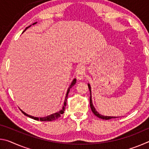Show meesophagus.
<instances>
[{
	"mask_svg": "<svg viewBox=\"0 0 149 149\" xmlns=\"http://www.w3.org/2000/svg\"><path fill=\"white\" fill-rule=\"evenodd\" d=\"M75 73H76V77L77 78V79L81 80L84 79L85 68L84 66H82V65H79V66L77 68Z\"/></svg>",
	"mask_w": 149,
	"mask_h": 149,
	"instance_id": "esophagus-1",
	"label": "esophagus"
}]
</instances>
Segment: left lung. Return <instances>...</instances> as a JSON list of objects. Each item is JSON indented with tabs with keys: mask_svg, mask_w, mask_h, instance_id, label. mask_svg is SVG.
<instances>
[{
	"mask_svg": "<svg viewBox=\"0 0 149 149\" xmlns=\"http://www.w3.org/2000/svg\"><path fill=\"white\" fill-rule=\"evenodd\" d=\"M88 87H89V89L90 91V107H91V109L92 112H93V114H94L95 116H97L98 118H101V119L103 120H110V119H112V118H115L116 117H113V116H102L101 114H100L99 112H97V110H95V108L94 107V106L93 104V102H92V98H91V86L90 85L88 84Z\"/></svg>",
	"mask_w": 149,
	"mask_h": 149,
	"instance_id": "1",
	"label": "left lung"
}]
</instances>
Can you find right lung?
<instances>
[{
  "mask_svg": "<svg viewBox=\"0 0 149 149\" xmlns=\"http://www.w3.org/2000/svg\"><path fill=\"white\" fill-rule=\"evenodd\" d=\"M37 24V22H35V23H33V25H34V24ZM31 25H30L29 26L27 27L26 28V29H25L24 31V32L25 31H26V30L27 28H29V27H31ZM75 83H76V79H73V81H72L71 85H70V87H68V89L66 95H65V100H64V106H63L62 109L61 110H60L59 112H56V113H54V114H51V115H49V116H47L43 117V118H37V117L32 116H30V115L27 114L26 113H25V112H24V111H22V110H21L22 112L23 113V114H24L25 116H28V117H29V118H32V119H34V120H35L42 121V122H50V121H53V120H55L58 119V118L61 116V114H62L64 112V110H65V106H66V102H67V99H68V93H69V92H70V89H71V88L75 84Z\"/></svg>",
  "mask_w": 149,
  "mask_h": 149,
  "instance_id": "1",
  "label": "right lung"
}]
</instances>
